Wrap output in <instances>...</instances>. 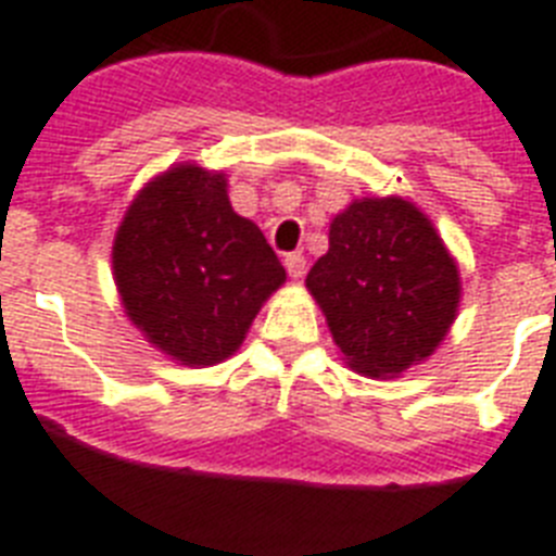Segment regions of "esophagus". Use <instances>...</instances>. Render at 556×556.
I'll return each instance as SVG.
<instances>
[{
  "mask_svg": "<svg viewBox=\"0 0 556 556\" xmlns=\"http://www.w3.org/2000/svg\"><path fill=\"white\" fill-rule=\"evenodd\" d=\"M305 268H308V263H305V256H302V254H288L286 256V270H288V277H291V279L305 277Z\"/></svg>",
  "mask_w": 556,
  "mask_h": 556,
  "instance_id": "1",
  "label": "esophagus"
}]
</instances>
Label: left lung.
<instances>
[{"label":"left lung","mask_w":556,"mask_h":556,"mask_svg":"<svg viewBox=\"0 0 556 556\" xmlns=\"http://www.w3.org/2000/svg\"><path fill=\"white\" fill-rule=\"evenodd\" d=\"M342 359L391 380L440 349L463 282L434 223L403 197H363L331 219L305 277Z\"/></svg>","instance_id":"obj_1"}]
</instances>
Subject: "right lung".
Listing matches in <instances>:
<instances>
[{
    "label": "right lung",
    "instance_id": "add662e5",
    "mask_svg": "<svg viewBox=\"0 0 556 556\" xmlns=\"http://www.w3.org/2000/svg\"><path fill=\"white\" fill-rule=\"evenodd\" d=\"M122 308L153 349L188 368L239 351L286 268L228 200L223 170L176 162L134 197L114 237Z\"/></svg>",
    "mask_w": 556,
    "mask_h": 556
}]
</instances>
